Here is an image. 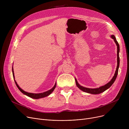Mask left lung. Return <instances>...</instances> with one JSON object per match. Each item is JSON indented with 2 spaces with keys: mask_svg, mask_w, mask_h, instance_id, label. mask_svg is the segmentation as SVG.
<instances>
[{
  "mask_svg": "<svg viewBox=\"0 0 129 129\" xmlns=\"http://www.w3.org/2000/svg\"><path fill=\"white\" fill-rule=\"evenodd\" d=\"M111 38L114 40L115 43L117 44V69H116V72H115L114 75L113 77V78H112V79L110 81V82L107 83L106 85L101 86L99 88H94V89H91V88H86L84 87H83L82 86H80L77 82V81L76 80V79H75V81H76V86L82 90L83 91H85L87 93H91V94H99L101 92H103L104 91H105V90H106L107 89H108L109 88V87H110L111 86V85L113 84V83L114 82L115 80H116L117 75H118V70H119V64H120V58H119V51H120V47H119V44L118 43V42H117V41L116 40V37H114V35H112Z\"/></svg>",
  "mask_w": 129,
  "mask_h": 129,
  "instance_id": "left-lung-1",
  "label": "left lung"
}]
</instances>
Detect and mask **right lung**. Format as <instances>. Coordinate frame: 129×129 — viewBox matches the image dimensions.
<instances>
[{"label":"right lung","mask_w":129,"mask_h":129,"mask_svg":"<svg viewBox=\"0 0 129 129\" xmlns=\"http://www.w3.org/2000/svg\"><path fill=\"white\" fill-rule=\"evenodd\" d=\"M12 74H13V78H15V76H14V73H13V67H12ZM15 82L16 83V85L17 86V87L18 88V89L20 90V91L22 92L23 94H25V95L28 96L32 98H34V99H39V98H43L45 97H46L47 96H49V94H50L54 90V89L56 87V83H55V85L52 88L48 91L42 92V93H29L28 92H26L25 91H24L23 90H22L21 88H20V87L18 86V85L17 84V82H16V80L15 79Z\"/></svg>","instance_id":"right-lung-1"}]
</instances>
